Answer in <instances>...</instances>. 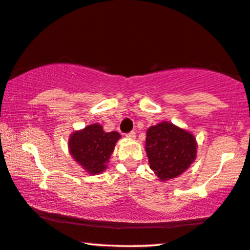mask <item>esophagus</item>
Here are the masks:
<instances>
[{"mask_svg": "<svg viewBox=\"0 0 250 250\" xmlns=\"http://www.w3.org/2000/svg\"><path fill=\"white\" fill-rule=\"evenodd\" d=\"M126 137L132 138V140H134V138L136 137V133H135V132H129V133L126 134Z\"/></svg>", "mask_w": 250, "mask_h": 250, "instance_id": "obj_1", "label": "esophagus"}]
</instances>
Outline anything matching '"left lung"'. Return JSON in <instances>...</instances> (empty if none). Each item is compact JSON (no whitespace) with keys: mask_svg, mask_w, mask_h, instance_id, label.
I'll return each mask as SVG.
<instances>
[{"mask_svg":"<svg viewBox=\"0 0 250 250\" xmlns=\"http://www.w3.org/2000/svg\"><path fill=\"white\" fill-rule=\"evenodd\" d=\"M197 147L193 134L170 122H161L146 130L145 151L149 167L162 182L186 172L197 157Z\"/></svg>","mask_w":250,"mask_h":250,"instance_id":"1","label":"left lung"}]
</instances>
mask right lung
Instances as JSON below:
<instances>
[{
  "label": "right lung",
  "mask_w": 250,
  "mask_h": 250,
  "mask_svg": "<svg viewBox=\"0 0 250 250\" xmlns=\"http://www.w3.org/2000/svg\"><path fill=\"white\" fill-rule=\"evenodd\" d=\"M120 138V133H107L101 124L94 123L70 134L69 153L88 174H101L107 168V163Z\"/></svg>",
  "instance_id": "right-lung-1"
}]
</instances>
